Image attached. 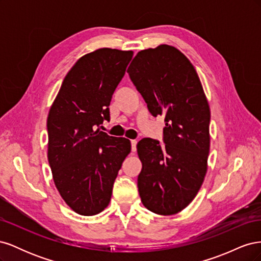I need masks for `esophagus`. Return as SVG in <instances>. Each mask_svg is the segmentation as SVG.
<instances>
[{
  "mask_svg": "<svg viewBox=\"0 0 261 261\" xmlns=\"http://www.w3.org/2000/svg\"><path fill=\"white\" fill-rule=\"evenodd\" d=\"M130 144H132V151L135 152L136 150H137V148H136V146H137V140H135V139L130 140Z\"/></svg>",
  "mask_w": 261,
  "mask_h": 261,
  "instance_id": "1",
  "label": "esophagus"
}]
</instances>
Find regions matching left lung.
<instances>
[{
    "mask_svg": "<svg viewBox=\"0 0 261 261\" xmlns=\"http://www.w3.org/2000/svg\"><path fill=\"white\" fill-rule=\"evenodd\" d=\"M127 73L153 116L164 115V146L152 138L137 144L143 163L138 192L156 215L185 209L200 189L210 149V108L195 67L179 50L160 44L139 51Z\"/></svg>",
    "mask_w": 261,
    "mask_h": 261,
    "instance_id": "left-lung-1",
    "label": "left lung"
}]
</instances>
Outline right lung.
I'll return each instance as SVG.
<instances>
[{"label":"right lung","instance_id":"1","mask_svg":"<svg viewBox=\"0 0 261 261\" xmlns=\"http://www.w3.org/2000/svg\"><path fill=\"white\" fill-rule=\"evenodd\" d=\"M133 51L102 48L70 68L48 115V160L54 184L78 215L94 216L111 200L130 141L97 126L110 120L109 106Z\"/></svg>","mask_w":261,"mask_h":261}]
</instances>
